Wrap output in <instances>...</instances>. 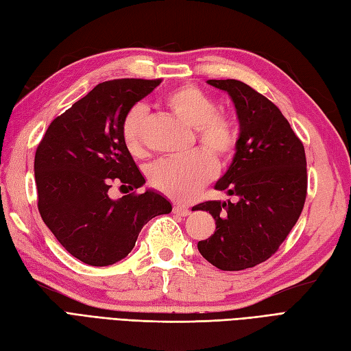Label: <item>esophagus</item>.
Returning a JSON list of instances; mask_svg holds the SVG:
<instances>
[{
    "label": "esophagus",
    "instance_id": "34e87169",
    "mask_svg": "<svg viewBox=\"0 0 351 351\" xmlns=\"http://www.w3.org/2000/svg\"><path fill=\"white\" fill-rule=\"evenodd\" d=\"M174 213L176 215H178V216H189L191 215V210H189V207H187V205H184V204H174Z\"/></svg>",
    "mask_w": 351,
    "mask_h": 351
}]
</instances>
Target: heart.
Masks as SVG:
<instances>
[{
	"mask_svg": "<svg viewBox=\"0 0 351 351\" xmlns=\"http://www.w3.org/2000/svg\"><path fill=\"white\" fill-rule=\"evenodd\" d=\"M164 102L180 121L195 128L196 141L216 159H226L235 152L238 135L232 117L217 111L216 99L207 92L196 84H183L168 92ZM146 107L135 104L126 111L122 121V140L132 156L140 158L146 152ZM208 154L195 150L183 158L156 162L149 169L152 186L173 199H191L215 176V160Z\"/></svg>",
	"mask_w": 351,
	"mask_h": 351,
	"instance_id": "heart-1",
	"label": "heart"
}]
</instances>
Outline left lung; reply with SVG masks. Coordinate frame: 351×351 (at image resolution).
Wrapping results in <instances>:
<instances>
[{
	"mask_svg": "<svg viewBox=\"0 0 351 351\" xmlns=\"http://www.w3.org/2000/svg\"><path fill=\"white\" fill-rule=\"evenodd\" d=\"M232 98L240 138L217 191L238 202L205 201L216 230L198 243L199 253L221 271L253 268L269 259L301 216L306 198V159L302 141L278 107L240 80H208Z\"/></svg>",
	"mask_w": 351,
	"mask_h": 351,
	"instance_id": "obj_1",
	"label": "left lung"
}]
</instances>
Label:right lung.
Wrapping results in <instances>:
<instances>
[{
    "mask_svg": "<svg viewBox=\"0 0 351 351\" xmlns=\"http://www.w3.org/2000/svg\"><path fill=\"white\" fill-rule=\"evenodd\" d=\"M160 79H117L97 84L53 119L34 159L38 211L74 258L107 267L126 258L141 228L173 210L158 192L136 193L144 180L122 140V121ZM114 182L134 192L108 196Z\"/></svg>",
    "mask_w": 351,
    "mask_h": 351,
    "instance_id": "add662e5",
    "label": "right lung"
}]
</instances>
